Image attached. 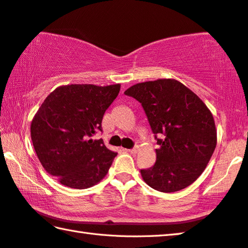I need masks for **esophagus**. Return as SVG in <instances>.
Wrapping results in <instances>:
<instances>
[{"mask_svg":"<svg viewBox=\"0 0 248 248\" xmlns=\"http://www.w3.org/2000/svg\"><path fill=\"white\" fill-rule=\"evenodd\" d=\"M138 151H139V147H138V146H137V147H134V148H132V150H128V152H129V153H131V154H137Z\"/></svg>","mask_w":248,"mask_h":248,"instance_id":"1","label":"esophagus"}]
</instances>
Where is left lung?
I'll use <instances>...</instances> for the list:
<instances>
[{"label": "left lung", "mask_w": 248, "mask_h": 248, "mask_svg": "<svg viewBox=\"0 0 248 248\" xmlns=\"http://www.w3.org/2000/svg\"><path fill=\"white\" fill-rule=\"evenodd\" d=\"M124 94L141 103L159 145L155 165L141 170L144 182L164 193L191 186L217 145V130L208 107L174 79L137 83Z\"/></svg>", "instance_id": "obj_1"}]
</instances>
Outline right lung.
<instances>
[{
    "instance_id": "obj_1",
    "label": "right lung",
    "mask_w": 248,
    "mask_h": 248,
    "mask_svg": "<svg viewBox=\"0 0 248 248\" xmlns=\"http://www.w3.org/2000/svg\"><path fill=\"white\" fill-rule=\"evenodd\" d=\"M119 91V83L62 85L34 115L30 132L35 154L62 186L88 188L108 172L117 153L92 137L102 131L103 116Z\"/></svg>"
}]
</instances>
